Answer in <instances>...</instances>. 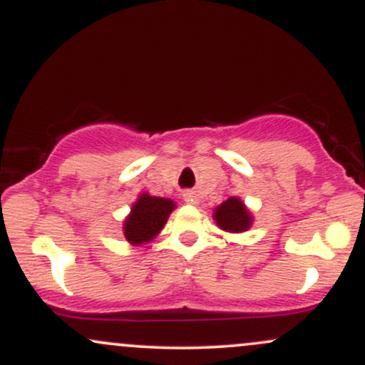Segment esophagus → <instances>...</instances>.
I'll return each mask as SVG.
<instances>
[{
	"mask_svg": "<svg viewBox=\"0 0 365 365\" xmlns=\"http://www.w3.org/2000/svg\"><path fill=\"white\" fill-rule=\"evenodd\" d=\"M183 200H185L187 204H197V202H199V199H197V194H195V192H192V190H187L185 194H183Z\"/></svg>",
	"mask_w": 365,
	"mask_h": 365,
	"instance_id": "34e87169",
	"label": "esophagus"
}]
</instances>
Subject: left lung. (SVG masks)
<instances>
[{
	"mask_svg": "<svg viewBox=\"0 0 365 365\" xmlns=\"http://www.w3.org/2000/svg\"><path fill=\"white\" fill-rule=\"evenodd\" d=\"M212 220L217 228L228 233H244L252 226L254 216L238 197H230L212 211Z\"/></svg>",
	"mask_w": 365,
	"mask_h": 365,
	"instance_id": "left-lung-1",
	"label": "left lung"
}]
</instances>
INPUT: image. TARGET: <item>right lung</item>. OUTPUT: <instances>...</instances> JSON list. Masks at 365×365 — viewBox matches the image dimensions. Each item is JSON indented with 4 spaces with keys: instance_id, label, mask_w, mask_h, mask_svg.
<instances>
[{
    "instance_id": "obj_1",
    "label": "right lung",
    "mask_w": 365,
    "mask_h": 365,
    "mask_svg": "<svg viewBox=\"0 0 365 365\" xmlns=\"http://www.w3.org/2000/svg\"><path fill=\"white\" fill-rule=\"evenodd\" d=\"M175 207L177 204L171 199L142 192L130 207V215L123 221V235L128 244L140 247L154 240L165 228Z\"/></svg>"
}]
</instances>
